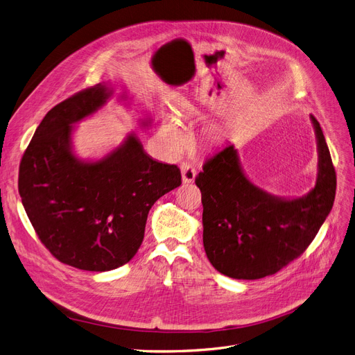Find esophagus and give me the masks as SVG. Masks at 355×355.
I'll use <instances>...</instances> for the list:
<instances>
[{
  "label": "esophagus",
  "instance_id": "34e87169",
  "mask_svg": "<svg viewBox=\"0 0 355 355\" xmlns=\"http://www.w3.org/2000/svg\"><path fill=\"white\" fill-rule=\"evenodd\" d=\"M180 172H182V182L183 183H192L196 178V171L191 163H183L180 166Z\"/></svg>",
  "mask_w": 355,
  "mask_h": 355
}]
</instances>
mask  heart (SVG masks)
<instances>
[{
  "label": "heart",
  "instance_id": "b5f03b06",
  "mask_svg": "<svg viewBox=\"0 0 355 355\" xmlns=\"http://www.w3.org/2000/svg\"><path fill=\"white\" fill-rule=\"evenodd\" d=\"M160 136L166 150L173 156L180 155L187 148V144H189V137H187L184 130L173 119H169L163 123V126L160 129Z\"/></svg>",
  "mask_w": 355,
  "mask_h": 355
}]
</instances>
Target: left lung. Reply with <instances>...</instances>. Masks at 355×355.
I'll list each match as a JSON object with an SVG mask.
<instances>
[{"instance_id":"left-lung-1","label":"left lung","mask_w":355,"mask_h":355,"mask_svg":"<svg viewBox=\"0 0 355 355\" xmlns=\"http://www.w3.org/2000/svg\"><path fill=\"white\" fill-rule=\"evenodd\" d=\"M318 173L301 198H281L243 173L238 150L226 144L207 159L195 183L202 192L203 246L220 274L234 279L274 275L297 259L318 234L336 199L337 176L318 120L311 114Z\"/></svg>"}]
</instances>
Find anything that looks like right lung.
I'll use <instances>...</instances> for the list:
<instances>
[{"label":"right lung","instance_id":"obj_1","mask_svg":"<svg viewBox=\"0 0 355 355\" xmlns=\"http://www.w3.org/2000/svg\"><path fill=\"white\" fill-rule=\"evenodd\" d=\"M112 96L110 83H98L53 107L18 175V192L40 241L60 262L94 272L116 269L136 255L150 207L182 183L178 166L153 160L135 133L98 160L74 153V124ZM141 124L149 126L150 119Z\"/></svg>","mask_w":355,"mask_h":355}]
</instances>
